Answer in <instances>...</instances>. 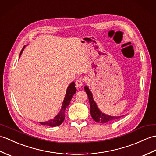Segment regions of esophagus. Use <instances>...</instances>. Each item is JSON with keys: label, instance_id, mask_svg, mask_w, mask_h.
<instances>
[{"label": "esophagus", "instance_id": "obj_1", "mask_svg": "<svg viewBox=\"0 0 156 156\" xmlns=\"http://www.w3.org/2000/svg\"><path fill=\"white\" fill-rule=\"evenodd\" d=\"M84 80L82 78H78L76 81V88H81V87L84 84Z\"/></svg>", "mask_w": 156, "mask_h": 156}]
</instances>
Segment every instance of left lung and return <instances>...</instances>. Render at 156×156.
Masks as SVG:
<instances>
[{
	"mask_svg": "<svg viewBox=\"0 0 156 156\" xmlns=\"http://www.w3.org/2000/svg\"><path fill=\"white\" fill-rule=\"evenodd\" d=\"M84 90L88 96L90 106V114L94 120L96 122L101 123V124H106L109 123L114 120H115L124 115H119V116H113V115H109L103 113L98 107L95 101L94 100L93 95L92 92L89 90V88L87 86H84Z\"/></svg>",
	"mask_w": 156,
	"mask_h": 156,
	"instance_id": "left-lung-1",
	"label": "left lung"
}]
</instances>
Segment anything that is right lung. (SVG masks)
Listing matches in <instances>:
<instances>
[{"label":"right lung","mask_w":156,"mask_h":156,"mask_svg":"<svg viewBox=\"0 0 156 156\" xmlns=\"http://www.w3.org/2000/svg\"><path fill=\"white\" fill-rule=\"evenodd\" d=\"M24 47L25 46H24V48H23V50H22V51L20 54V56L21 55V54L23 53ZM76 92V88H75V82H72V83H70V84L68 86L67 90H66V95H65L64 99L63 102H62V105L61 110H60L59 113L53 119H50V120L46 121V122H40V124H41V125L48 126H50V127H55V126H60L64 120L65 110H66V108L69 106L71 99L72 98V97H73Z\"/></svg>","instance_id":"obj_1"}]
</instances>
